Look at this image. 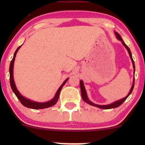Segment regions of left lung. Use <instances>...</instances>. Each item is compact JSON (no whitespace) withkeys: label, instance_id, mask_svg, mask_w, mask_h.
<instances>
[{"label":"left lung","instance_id":"obj_1","mask_svg":"<svg viewBox=\"0 0 145 145\" xmlns=\"http://www.w3.org/2000/svg\"><path fill=\"white\" fill-rule=\"evenodd\" d=\"M115 35L116 36V38H117L119 40H120L121 42H122L123 45L125 47L126 49L127 50L128 53H129V56H130L131 60V62H132V64H133V67H134V72H135V65H134V60H133V59H132V56H131V53L130 50H129V47H128L127 45L125 44L123 40V39L120 36V35L116 32H115ZM80 90H81V94H82V98L83 100L85 101L86 103H87L88 104L91 105V106H95V107L99 108H101V109H111V108H117V107H119V106H121V105L124 102V101L128 97V96H129V95L131 93V92H132L133 89H134V80H133V84H132V86H131L130 91H129V93H128L127 95L125 97L123 98V99L114 101V102H113V103H112V104H108V105H97V104H94V103H93L92 101H90L89 99V98H88V97H87V94H86V91L85 90V88H84V83H83L82 80L80 81Z\"/></svg>","mask_w":145,"mask_h":145}]
</instances>
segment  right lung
I'll list each match as a JSON object with an SVG mask.
<instances>
[{
    "label": "right lung",
    "mask_w": 145,
    "mask_h": 145,
    "mask_svg": "<svg viewBox=\"0 0 145 145\" xmlns=\"http://www.w3.org/2000/svg\"><path fill=\"white\" fill-rule=\"evenodd\" d=\"M21 47L19 46L17 48L16 52L14 53V58L13 59L11 60V63H10V66H9V74H10V84H11V87L12 89V91H14V93L15 95H16V97H18V99H19L20 101L21 102V104L24 106L25 107L29 108H32V109H44V108H49L51 107V106H54V104H56V103L58 101V99H59V94L60 92H61V89H62V87L65 85L66 82L67 81V79H66L63 82V83L61 84V86H60L59 89H58V91H56L55 96H54V98L51 100L47 101V102H44V103H39V102H37V101H33L30 100V99H27V98H25L24 96H22V95L20 93V92L18 91V90L16 88V84H15V82L14 80V61H15V58H16V54H17L18 50L20 49Z\"/></svg>",
    "instance_id": "add662e5"
}]
</instances>
